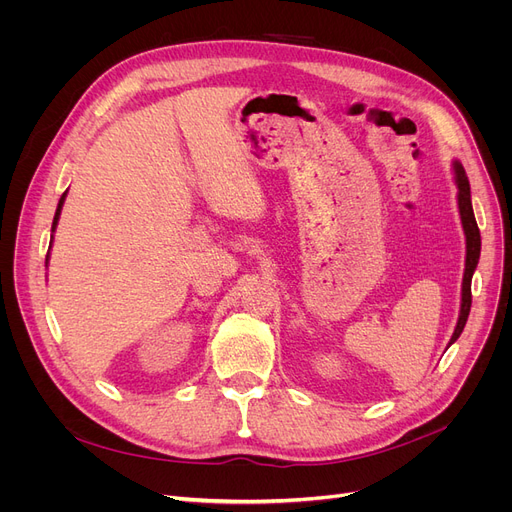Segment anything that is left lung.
<instances>
[{
	"label": "left lung",
	"mask_w": 512,
	"mask_h": 512,
	"mask_svg": "<svg viewBox=\"0 0 512 512\" xmlns=\"http://www.w3.org/2000/svg\"><path fill=\"white\" fill-rule=\"evenodd\" d=\"M454 172H456V186H459V211H461V222L465 228V236H467V261H465V276H463V303H461V315H459V324L454 328V334L450 338V344L461 336L467 317L471 311V278L479 261V251H481V236H479V228L475 222V213L471 207V188H469V180L465 174V168L454 161Z\"/></svg>",
	"instance_id": "1"
}]
</instances>
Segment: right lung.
I'll list each match as a JSON object with an SVG mask.
<instances>
[{"label":"right lung","mask_w":512,"mask_h":512,"mask_svg":"<svg viewBox=\"0 0 512 512\" xmlns=\"http://www.w3.org/2000/svg\"><path fill=\"white\" fill-rule=\"evenodd\" d=\"M64 197H66V193L62 195V199H60V203H58V209H56V218H53V226H51V230H56V224H58V218H60V211H62V203H64ZM47 261V259H45Z\"/></svg>","instance_id":"obj_1"}]
</instances>
